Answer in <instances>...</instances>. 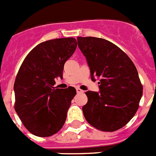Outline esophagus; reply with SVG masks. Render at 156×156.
Returning <instances> with one entry per match:
<instances>
[{
	"instance_id": "34e87169",
	"label": "esophagus",
	"mask_w": 156,
	"mask_h": 156,
	"mask_svg": "<svg viewBox=\"0 0 156 156\" xmlns=\"http://www.w3.org/2000/svg\"><path fill=\"white\" fill-rule=\"evenodd\" d=\"M76 90H77V93H78V94H82V93H84V91L82 90H81L80 88H76Z\"/></svg>"
}]
</instances>
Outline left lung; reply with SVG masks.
<instances>
[{
  "label": "left lung",
  "mask_w": 156,
  "mask_h": 156,
  "mask_svg": "<svg viewBox=\"0 0 156 156\" xmlns=\"http://www.w3.org/2000/svg\"><path fill=\"white\" fill-rule=\"evenodd\" d=\"M78 48L86 58L92 80L99 79V92H86L82 107L87 122L103 132H114L126 125L136 114L143 86L133 61L108 40L78 37Z\"/></svg>",
  "instance_id": "obj_1"
}]
</instances>
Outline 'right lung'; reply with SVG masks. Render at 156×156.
<instances>
[{
    "label": "right lung",
    "mask_w": 156,
    "mask_h": 156,
    "mask_svg": "<svg viewBox=\"0 0 156 156\" xmlns=\"http://www.w3.org/2000/svg\"><path fill=\"white\" fill-rule=\"evenodd\" d=\"M77 48L74 38H61L38 44L28 53L14 83V108L26 129L36 136L48 137L62 129L76 90L55 89L62 78L66 60Z\"/></svg>",
    "instance_id": "add662e5"
}]
</instances>
